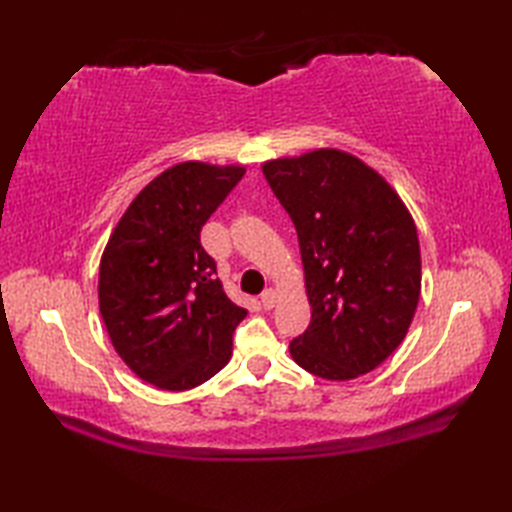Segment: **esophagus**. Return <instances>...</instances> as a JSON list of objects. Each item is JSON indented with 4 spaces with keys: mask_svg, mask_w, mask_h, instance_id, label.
Returning <instances> with one entry per match:
<instances>
[{
    "mask_svg": "<svg viewBox=\"0 0 512 512\" xmlns=\"http://www.w3.org/2000/svg\"><path fill=\"white\" fill-rule=\"evenodd\" d=\"M275 299H277V295H275V290L273 288H266L262 295H259V301H262V306L266 308V310H270L275 306Z\"/></svg>",
    "mask_w": 512,
    "mask_h": 512,
    "instance_id": "1",
    "label": "esophagus"
}]
</instances>
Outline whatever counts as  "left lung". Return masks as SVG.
<instances>
[{
	"label": "left lung",
	"mask_w": 512,
	"mask_h": 512,
	"mask_svg": "<svg viewBox=\"0 0 512 512\" xmlns=\"http://www.w3.org/2000/svg\"><path fill=\"white\" fill-rule=\"evenodd\" d=\"M297 228L308 330L290 341L306 372L352 380L405 339L420 299V244L405 204L365 162L339 149L266 162Z\"/></svg>",
	"instance_id": "left-lung-1"
}]
</instances>
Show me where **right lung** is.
Listing matches in <instances>:
<instances>
[{
	"label": "right lung",
	"instance_id": "obj_1",
	"mask_svg": "<svg viewBox=\"0 0 512 512\" xmlns=\"http://www.w3.org/2000/svg\"><path fill=\"white\" fill-rule=\"evenodd\" d=\"M242 167L180 162L136 195L105 246L99 306L114 350L167 391L202 385L228 363L246 310L226 297L200 231Z\"/></svg>",
	"mask_w": 512,
	"mask_h": 512
}]
</instances>
